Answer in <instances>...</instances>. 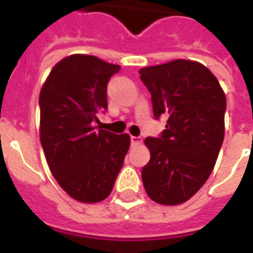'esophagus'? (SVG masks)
I'll use <instances>...</instances> for the list:
<instances>
[{"instance_id": "34e87169", "label": "esophagus", "mask_w": 253, "mask_h": 253, "mask_svg": "<svg viewBox=\"0 0 253 253\" xmlns=\"http://www.w3.org/2000/svg\"><path fill=\"white\" fill-rule=\"evenodd\" d=\"M130 142H131V145H134V146H135V145H139V143L142 142V138L134 137V135H131V137H130Z\"/></svg>"}]
</instances>
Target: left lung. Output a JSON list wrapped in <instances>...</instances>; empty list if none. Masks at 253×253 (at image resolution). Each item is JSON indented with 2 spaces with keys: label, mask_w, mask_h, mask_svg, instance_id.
Listing matches in <instances>:
<instances>
[{
  "label": "left lung",
  "mask_w": 253,
  "mask_h": 253,
  "mask_svg": "<svg viewBox=\"0 0 253 253\" xmlns=\"http://www.w3.org/2000/svg\"><path fill=\"white\" fill-rule=\"evenodd\" d=\"M156 119L167 116L160 137H148L150 161L142 181L150 199L180 205L196 194L217 161L223 142L226 97L218 80L198 62L176 59L143 67Z\"/></svg>",
  "instance_id": "obj_1"
}]
</instances>
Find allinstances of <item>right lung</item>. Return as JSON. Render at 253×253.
Instances as JSON below:
<instances>
[{
    "label": "right lung",
    "mask_w": 253,
    "mask_h": 253,
    "mask_svg": "<svg viewBox=\"0 0 253 253\" xmlns=\"http://www.w3.org/2000/svg\"><path fill=\"white\" fill-rule=\"evenodd\" d=\"M121 66L70 55L52 67L39 96L41 142L59 186L76 201L96 203L114 188L130 146L127 134L101 130L107 84Z\"/></svg>",
    "instance_id": "1"
}]
</instances>
